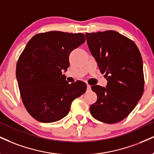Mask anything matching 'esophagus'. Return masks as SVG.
Instances as JSON below:
<instances>
[{
	"label": "esophagus",
	"mask_w": 154,
	"mask_h": 154,
	"mask_svg": "<svg viewBox=\"0 0 154 154\" xmlns=\"http://www.w3.org/2000/svg\"><path fill=\"white\" fill-rule=\"evenodd\" d=\"M87 88H88V90H90V89H91V86L89 85H87Z\"/></svg>",
	"instance_id": "1"
}]
</instances>
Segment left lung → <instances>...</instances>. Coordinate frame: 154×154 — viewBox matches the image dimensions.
<instances>
[{"label": "left lung", "mask_w": 154, "mask_h": 154, "mask_svg": "<svg viewBox=\"0 0 154 154\" xmlns=\"http://www.w3.org/2000/svg\"><path fill=\"white\" fill-rule=\"evenodd\" d=\"M87 43L102 73L106 88L93 85L97 96L90 107L95 119L105 123L121 121L131 113L143 93V60L136 44L117 31L86 33Z\"/></svg>", "instance_id": "1"}]
</instances>
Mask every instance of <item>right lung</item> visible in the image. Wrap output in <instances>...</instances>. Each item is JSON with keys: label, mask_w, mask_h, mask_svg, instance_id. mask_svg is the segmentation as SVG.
I'll list each match as a JSON object with an SVG mask.
<instances>
[{"label": "right lung", "mask_w": 154, "mask_h": 154, "mask_svg": "<svg viewBox=\"0 0 154 154\" xmlns=\"http://www.w3.org/2000/svg\"><path fill=\"white\" fill-rule=\"evenodd\" d=\"M85 42V34L49 31L35 35L16 64L23 103L29 113L42 123H52L69 113L72 102L84 94L82 81L69 84L62 70L69 67V56Z\"/></svg>", "instance_id": "add662e5"}]
</instances>
